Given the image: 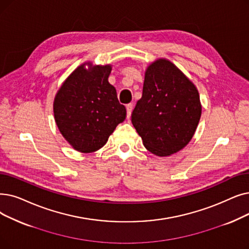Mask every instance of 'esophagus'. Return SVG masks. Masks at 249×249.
Returning <instances> with one entry per match:
<instances>
[{
  "label": "esophagus",
  "mask_w": 249,
  "mask_h": 249,
  "mask_svg": "<svg viewBox=\"0 0 249 249\" xmlns=\"http://www.w3.org/2000/svg\"><path fill=\"white\" fill-rule=\"evenodd\" d=\"M126 110H127V118L130 119L131 113H132V110H133V105L132 104H128L126 106Z\"/></svg>",
  "instance_id": "1"
}]
</instances>
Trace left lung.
<instances>
[{"label": "left lung", "instance_id": "obj_1", "mask_svg": "<svg viewBox=\"0 0 249 249\" xmlns=\"http://www.w3.org/2000/svg\"><path fill=\"white\" fill-rule=\"evenodd\" d=\"M200 115L198 91L185 75L164 59L151 64L131 116L145 148L160 157L177 153L191 140Z\"/></svg>", "mask_w": 249, "mask_h": 249}]
</instances>
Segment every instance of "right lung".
Returning a JSON list of instances; mask_svg holds the SVG:
<instances>
[{"instance_id":"1","label":"right lung","mask_w":249,"mask_h":249,"mask_svg":"<svg viewBox=\"0 0 249 249\" xmlns=\"http://www.w3.org/2000/svg\"><path fill=\"white\" fill-rule=\"evenodd\" d=\"M111 66L86 70L84 65L65 81L53 102V115L59 130L81 153L103 147L118 124L126 118V109L107 81Z\"/></svg>"}]
</instances>
